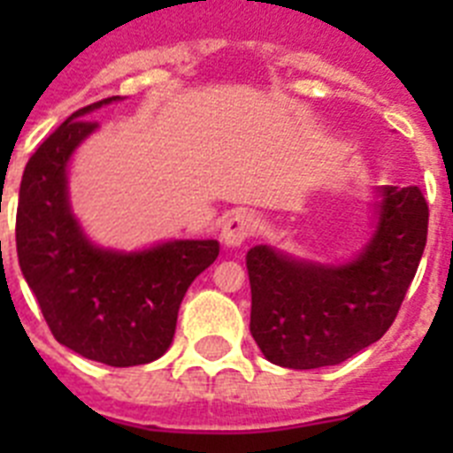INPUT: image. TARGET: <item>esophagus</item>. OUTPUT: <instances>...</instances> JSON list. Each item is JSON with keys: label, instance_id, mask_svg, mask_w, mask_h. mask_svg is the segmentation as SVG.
<instances>
[{"label": "esophagus", "instance_id": "1", "mask_svg": "<svg viewBox=\"0 0 453 453\" xmlns=\"http://www.w3.org/2000/svg\"><path fill=\"white\" fill-rule=\"evenodd\" d=\"M251 229H254V222L247 213H234L226 218L222 226V242L229 250H240L245 245V240L250 238Z\"/></svg>", "mask_w": 453, "mask_h": 453}]
</instances>
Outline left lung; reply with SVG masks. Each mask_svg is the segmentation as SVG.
I'll list each match as a JSON object with an SVG mask.
<instances>
[{
  "label": "left lung",
  "instance_id": "1",
  "mask_svg": "<svg viewBox=\"0 0 453 453\" xmlns=\"http://www.w3.org/2000/svg\"><path fill=\"white\" fill-rule=\"evenodd\" d=\"M429 206L418 186L374 190L361 250L335 263L272 245L247 251L250 331L267 361L290 370L338 365L397 318L426 245Z\"/></svg>",
  "mask_w": 453,
  "mask_h": 453
}]
</instances>
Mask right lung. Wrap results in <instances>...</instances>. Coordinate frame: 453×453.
<instances>
[{
  "label": "right lung",
  "instance_id": "obj_1",
  "mask_svg": "<svg viewBox=\"0 0 453 453\" xmlns=\"http://www.w3.org/2000/svg\"><path fill=\"white\" fill-rule=\"evenodd\" d=\"M108 97L79 108L35 150L19 183L18 261L54 338L88 361L145 365L170 349L190 283L213 265L218 240H161L140 250L102 247L70 202V165L99 129L88 122Z\"/></svg>",
  "mask_w": 453,
  "mask_h": 453
}]
</instances>
